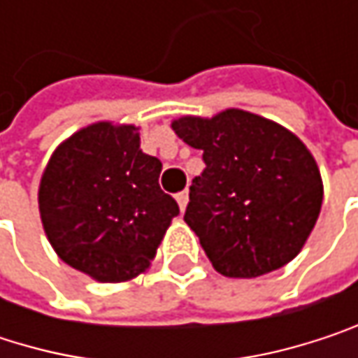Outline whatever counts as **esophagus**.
Returning a JSON list of instances; mask_svg holds the SVG:
<instances>
[{"mask_svg":"<svg viewBox=\"0 0 358 358\" xmlns=\"http://www.w3.org/2000/svg\"><path fill=\"white\" fill-rule=\"evenodd\" d=\"M176 201H178L180 209L184 211V209H186V205H188V190H182V192H178V194H176Z\"/></svg>","mask_w":358,"mask_h":358,"instance_id":"obj_1","label":"esophagus"}]
</instances>
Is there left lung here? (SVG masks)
<instances>
[{"instance_id":"8db88e82","label":"left lung","mask_w":358,"mask_h":358,"mask_svg":"<svg viewBox=\"0 0 358 358\" xmlns=\"http://www.w3.org/2000/svg\"><path fill=\"white\" fill-rule=\"evenodd\" d=\"M203 151L184 222L213 267L228 278H257L284 267L309 238L323 201L320 168L284 126L243 109L209 120L172 122Z\"/></svg>"}]
</instances>
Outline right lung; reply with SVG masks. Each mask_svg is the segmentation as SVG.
I'll use <instances>...</instances> for the list:
<instances>
[{"instance_id": "right-lung-1", "label": "right lung", "mask_w": 358, "mask_h": 358, "mask_svg": "<svg viewBox=\"0 0 358 358\" xmlns=\"http://www.w3.org/2000/svg\"><path fill=\"white\" fill-rule=\"evenodd\" d=\"M159 174L134 126L99 122L62 143L38 186L41 222L59 259L99 282L145 271L180 213Z\"/></svg>"}]
</instances>
